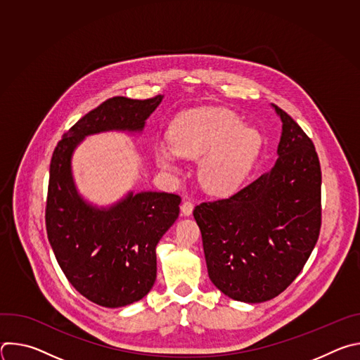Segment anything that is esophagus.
Returning a JSON list of instances; mask_svg holds the SVG:
<instances>
[{
  "label": "esophagus",
  "mask_w": 360,
  "mask_h": 360,
  "mask_svg": "<svg viewBox=\"0 0 360 360\" xmlns=\"http://www.w3.org/2000/svg\"><path fill=\"white\" fill-rule=\"evenodd\" d=\"M192 211H193V203H192L189 199H184V202H182V205H181V212H182V215L189 217V215L192 214Z\"/></svg>",
  "instance_id": "1"
}]
</instances>
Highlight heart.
Returning a JSON list of instances; mask_svg holds the SVG:
<instances>
[{
  "label": "heart",
  "mask_w": 360,
  "mask_h": 360,
  "mask_svg": "<svg viewBox=\"0 0 360 360\" xmlns=\"http://www.w3.org/2000/svg\"><path fill=\"white\" fill-rule=\"evenodd\" d=\"M169 145H157L155 161L164 169L176 168L178 157L200 155L199 178L211 193L235 191L250 171L262 146L261 134L243 125L231 110L203 107L179 114L168 128Z\"/></svg>",
  "instance_id": "heart-1"
}]
</instances>
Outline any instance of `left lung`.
Returning <instances> with one entry per match:
<instances>
[{
	"instance_id": "obj_1",
	"label": "left lung",
	"mask_w": 360,
	"mask_h": 360,
	"mask_svg": "<svg viewBox=\"0 0 360 360\" xmlns=\"http://www.w3.org/2000/svg\"><path fill=\"white\" fill-rule=\"evenodd\" d=\"M275 167L229 198L202 202L193 218L212 283L235 300L259 303L300 274L322 225V172L312 139L283 110Z\"/></svg>"
}]
</instances>
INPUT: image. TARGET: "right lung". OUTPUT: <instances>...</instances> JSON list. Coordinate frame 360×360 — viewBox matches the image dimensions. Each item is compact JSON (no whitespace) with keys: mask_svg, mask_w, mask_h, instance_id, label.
<instances>
[{"mask_svg":"<svg viewBox=\"0 0 360 360\" xmlns=\"http://www.w3.org/2000/svg\"><path fill=\"white\" fill-rule=\"evenodd\" d=\"M162 98L107 99L63 135L51 158L45 207L48 240L70 283L99 306L122 307L150 290L157 279L155 248L179 215L181 196L129 192L111 208L92 207L75 188L72 152L86 135L141 132Z\"/></svg>","mask_w":360,"mask_h":360,"instance_id":"add662e5","label":"right lung"}]
</instances>
